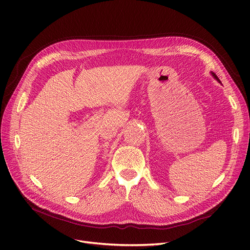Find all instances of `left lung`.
<instances>
[{"label": "left lung", "mask_w": 250, "mask_h": 250, "mask_svg": "<svg viewBox=\"0 0 250 250\" xmlns=\"http://www.w3.org/2000/svg\"><path fill=\"white\" fill-rule=\"evenodd\" d=\"M211 74H212V76H213V77H214V78H215V79H216V80H217V81H218V82H220V80H219V78H218V77H217V76H216V74H214V73H213V72H211Z\"/></svg>", "instance_id": "obj_1"}]
</instances>
